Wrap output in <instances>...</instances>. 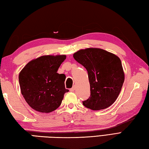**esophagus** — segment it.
<instances>
[{
	"mask_svg": "<svg viewBox=\"0 0 149 149\" xmlns=\"http://www.w3.org/2000/svg\"><path fill=\"white\" fill-rule=\"evenodd\" d=\"M75 86H73V87H72V88L70 89V92H74V91H75Z\"/></svg>",
	"mask_w": 149,
	"mask_h": 149,
	"instance_id": "esophagus-1",
	"label": "esophagus"
}]
</instances>
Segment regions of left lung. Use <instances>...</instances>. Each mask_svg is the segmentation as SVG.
Masks as SVG:
<instances>
[{"label":"left lung","instance_id":"left-lung-1","mask_svg":"<svg viewBox=\"0 0 149 149\" xmlns=\"http://www.w3.org/2000/svg\"><path fill=\"white\" fill-rule=\"evenodd\" d=\"M74 58L88 72L91 96L83 102L84 106L92 110L109 107L118 98L124 81L120 59L98 48L79 50Z\"/></svg>","mask_w":149,"mask_h":149}]
</instances>
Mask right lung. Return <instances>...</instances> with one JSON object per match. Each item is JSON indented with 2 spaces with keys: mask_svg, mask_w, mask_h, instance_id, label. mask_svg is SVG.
Masks as SVG:
<instances>
[{
  "mask_svg": "<svg viewBox=\"0 0 149 149\" xmlns=\"http://www.w3.org/2000/svg\"><path fill=\"white\" fill-rule=\"evenodd\" d=\"M66 55H45L32 60L19 75L21 94L32 109L50 113L60 106L65 88L64 74L57 73Z\"/></svg>",
  "mask_w": 149,
  "mask_h": 149,
  "instance_id": "add662e5",
  "label": "right lung"
}]
</instances>
